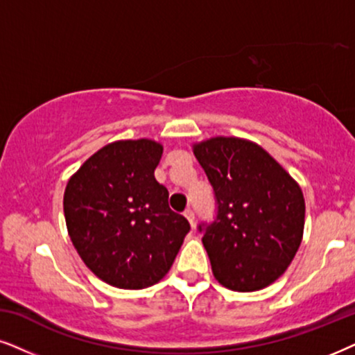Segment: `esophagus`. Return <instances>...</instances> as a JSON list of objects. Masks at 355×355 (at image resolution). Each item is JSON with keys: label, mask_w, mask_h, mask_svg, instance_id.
I'll list each match as a JSON object with an SVG mask.
<instances>
[{"label": "esophagus", "mask_w": 355, "mask_h": 355, "mask_svg": "<svg viewBox=\"0 0 355 355\" xmlns=\"http://www.w3.org/2000/svg\"><path fill=\"white\" fill-rule=\"evenodd\" d=\"M183 214H185V218L188 219V223L191 224V227L195 226V213H193V209H185V213H183Z\"/></svg>", "instance_id": "1"}]
</instances>
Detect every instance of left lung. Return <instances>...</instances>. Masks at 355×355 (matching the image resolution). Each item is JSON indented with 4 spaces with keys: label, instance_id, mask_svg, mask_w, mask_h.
<instances>
[{
    "label": "left lung",
    "instance_id": "left-lung-1",
    "mask_svg": "<svg viewBox=\"0 0 355 355\" xmlns=\"http://www.w3.org/2000/svg\"><path fill=\"white\" fill-rule=\"evenodd\" d=\"M193 154L214 190L218 214L201 223L216 280L234 291L262 290L284 275L302 244V188L255 142L211 137Z\"/></svg>",
    "mask_w": 355,
    "mask_h": 355
}]
</instances>
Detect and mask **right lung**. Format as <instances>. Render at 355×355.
<instances>
[{
	"instance_id": "1",
	"label": "right lung",
	"mask_w": 355,
	"mask_h": 355,
	"mask_svg": "<svg viewBox=\"0 0 355 355\" xmlns=\"http://www.w3.org/2000/svg\"><path fill=\"white\" fill-rule=\"evenodd\" d=\"M162 152L150 139L111 142L67 183L70 239L85 266L116 288L141 290L162 280L190 231L154 177Z\"/></svg>"
}]
</instances>
